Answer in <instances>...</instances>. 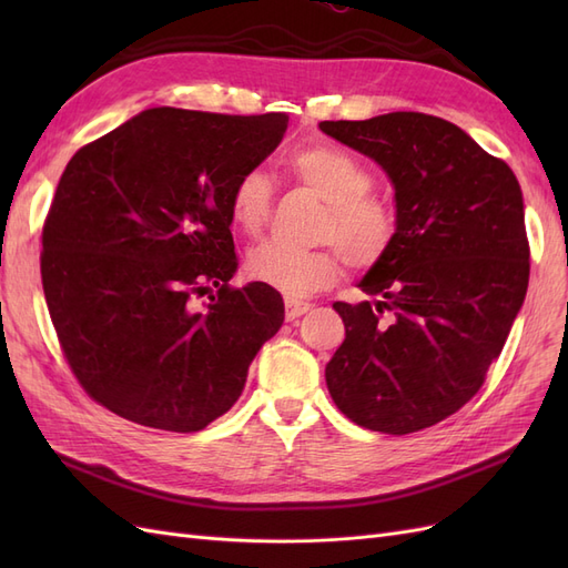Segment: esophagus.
Masks as SVG:
<instances>
[{
    "instance_id": "1",
    "label": "esophagus",
    "mask_w": 568,
    "mask_h": 568,
    "mask_svg": "<svg viewBox=\"0 0 568 568\" xmlns=\"http://www.w3.org/2000/svg\"><path fill=\"white\" fill-rule=\"evenodd\" d=\"M284 307H286V320L291 322V320H296V317H301V315H305L307 311H311V303H305V301H298V298H286L284 301Z\"/></svg>"
}]
</instances>
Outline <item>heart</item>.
Returning <instances> with one entry per match:
<instances>
[{"mask_svg":"<svg viewBox=\"0 0 568 568\" xmlns=\"http://www.w3.org/2000/svg\"><path fill=\"white\" fill-rule=\"evenodd\" d=\"M288 175L324 199L315 236L317 248L261 244L246 255L248 280L286 296H311L329 288L343 272V261L367 272L393 251L400 234L395 203L372 192V168L353 151L332 142H311L291 153ZM230 220L236 230L257 236L272 217L274 189L261 170H246L230 189Z\"/></svg>","mask_w":568,"mask_h":568,"instance_id":"1","label":"heart"}]
</instances>
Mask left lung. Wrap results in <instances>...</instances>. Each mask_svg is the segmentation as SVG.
Instances as JSON below:
<instances>
[{"label": "left lung", "mask_w": 568, "mask_h": 568, "mask_svg": "<svg viewBox=\"0 0 568 568\" xmlns=\"http://www.w3.org/2000/svg\"><path fill=\"white\" fill-rule=\"evenodd\" d=\"M320 130L386 170L400 215L398 242L359 282L374 301L334 303L346 341L326 388L357 426L415 434L467 405L503 353L530 272L521 186L436 115L395 111Z\"/></svg>", "instance_id": "8db88e82"}]
</instances>
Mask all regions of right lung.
Segmentation results:
<instances>
[{
  "mask_svg": "<svg viewBox=\"0 0 568 568\" xmlns=\"http://www.w3.org/2000/svg\"><path fill=\"white\" fill-rule=\"evenodd\" d=\"M286 113L149 109L68 161L42 227V288L68 367L118 417L201 432L239 400L284 301L230 286V189ZM209 295L203 304L197 298Z\"/></svg>",
  "mask_w": 568,
  "mask_h": 568,
  "instance_id": "obj_1",
  "label": "right lung"
}]
</instances>
